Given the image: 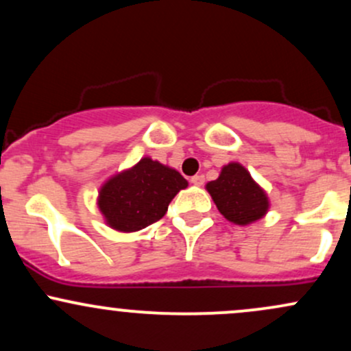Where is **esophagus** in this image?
Segmentation results:
<instances>
[{
	"mask_svg": "<svg viewBox=\"0 0 351 351\" xmlns=\"http://www.w3.org/2000/svg\"><path fill=\"white\" fill-rule=\"evenodd\" d=\"M189 181H191V183L195 184V186H201V184L204 183V176L203 175H195Z\"/></svg>",
	"mask_w": 351,
	"mask_h": 351,
	"instance_id": "esophagus-1",
	"label": "esophagus"
}]
</instances>
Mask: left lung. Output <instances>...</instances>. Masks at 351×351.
<instances>
[{
  "label": "left lung",
  "instance_id": "obj_1",
  "mask_svg": "<svg viewBox=\"0 0 351 351\" xmlns=\"http://www.w3.org/2000/svg\"><path fill=\"white\" fill-rule=\"evenodd\" d=\"M206 189L221 215L239 226L261 219L269 209L265 191L241 163L223 167L219 178L209 181Z\"/></svg>",
  "mask_w": 351,
  "mask_h": 351
}]
</instances>
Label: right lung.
I'll use <instances>...</instances> for the list:
<instances>
[{
  "label": "right lung",
  "instance_id": "add662e5",
  "mask_svg": "<svg viewBox=\"0 0 351 351\" xmlns=\"http://www.w3.org/2000/svg\"><path fill=\"white\" fill-rule=\"evenodd\" d=\"M186 186L178 171L145 156L102 184L97 204L112 229L134 232L162 219L176 193Z\"/></svg>",
  "mask_w": 351,
  "mask_h": 351
}]
</instances>
